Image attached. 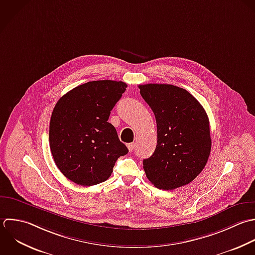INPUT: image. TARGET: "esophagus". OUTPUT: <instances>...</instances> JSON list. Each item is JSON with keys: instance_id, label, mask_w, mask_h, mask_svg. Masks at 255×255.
I'll use <instances>...</instances> for the list:
<instances>
[{"instance_id": "34e87169", "label": "esophagus", "mask_w": 255, "mask_h": 255, "mask_svg": "<svg viewBox=\"0 0 255 255\" xmlns=\"http://www.w3.org/2000/svg\"><path fill=\"white\" fill-rule=\"evenodd\" d=\"M127 148H128V150H129L130 152H132V151L134 150V148H135V143H129V144H127Z\"/></svg>"}]
</instances>
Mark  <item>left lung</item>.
Segmentation results:
<instances>
[{"label":"left lung","mask_w":255,"mask_h":255,"mask_svg":"<svg viewBox=\"0 0 255 255\" xmlns=\"http://www.w3.org/2000/svg\"><path fill=\"white\" fill-rule=\"evenodd\" d=\"M139 88L157 123L155 152L143 161L148 180L166 191L188 185L204 170L211 153L206 110L190 92L172 84L149 83Z\"/></svg>","instance_id":"left-lung-1"}]
</instances>
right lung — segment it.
Returning a JSON list of instances; mask_svg holds the SVG:
<instances>
[{"label": "right lung", "mask_w": 255, "mask_h": 255, "mask_svg": "<svg viewBox=\"0 0 255 255\" xmlns=\"http://www.w3.org/2000/svg\"><path fill=\"white\" fill-rule=\"evenodd\" d=\"M126 87L122 81H89L56 102L50 117L49 147L56 167L73 183L93 186L105 182L117 159L128 153L108 122Z\"/></svg>", "instance_id": "add662e5"}]
</instances>
